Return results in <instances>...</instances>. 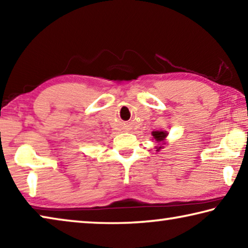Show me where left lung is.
Instances as JSON below:
<instances>
[{
	"instance_id": "8db88e82",
	"label": "left lung",
	"mask_w": 248,
	"mask_h": 248,
	"mask_svg": "<svg viewBox=\"0 0 248 248\" xmlns=\"http://www.w3.org/2000/svg\"><path fill=\"white\" fill-rule=\"evenodd\" d=\"M167 134H169V133H167V131H153L152 132V136L154 138V140L156 141L157 143L161 144L159 146H157V150L156 151H159L162 148H164V146H163V145H165L164 142H165Z\"/></svg>"
}]
</instances>
